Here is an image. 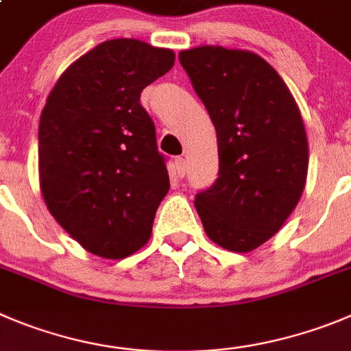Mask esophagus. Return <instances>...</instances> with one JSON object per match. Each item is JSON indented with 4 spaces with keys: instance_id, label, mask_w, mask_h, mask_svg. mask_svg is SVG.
Instances as JSON below:
<instances>
[{
    "instance_id": "esophagus-1",
    "label": "esophagus",
    "mask_w": 351,
    "mask_h": 351,
    "mask_svg": "<svg viewBox=\"0 0 351 351\" xmlns=\"http://www.w3.org/2000/svg\"><path fill=\"white\" fill-rule=\"evenodd\" d=\"M175 171L180 178H183L186 173V160L183 157H176L175 159Z\"/></svg>"
}]
</instances>
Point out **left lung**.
Masks as SVG:
<instances>
[{
    "instance_id": "8db88e82",
    "label": "left lung",
    "mask_w": 351,
    "mask_h": 351,
    "mask_svg": "<svg viewBox=\"0 0 351 351\" xmlns=\"http://www.w3.org/2000/svg\"><path fill=\"white\" fill-rule=\"evenodd\" d=\"M178 58L218 138V178L195 195V209L213 242L247 253L280 230L303 194L308 140L300 109L253 51L197 47Z\"/></svg>"
}]
</instances>
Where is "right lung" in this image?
<instances>
[{"label": "right lung", "instance_id": "1", "mask_svg": "<svg viewBox=\"0 0 351 351\" xmlns=\"http://www.w3.org/2000/svg\"><path fill=\"white\" fill-rule=\"evenodd\" d=\"M173 64L168 48L110 39L69 65L47 98L39 119L43 199L97 256L123 260L143 247L169 191L140 93Z\"/></svg>", "mask_w": 351, "mask_h": 351}]
</instances>
